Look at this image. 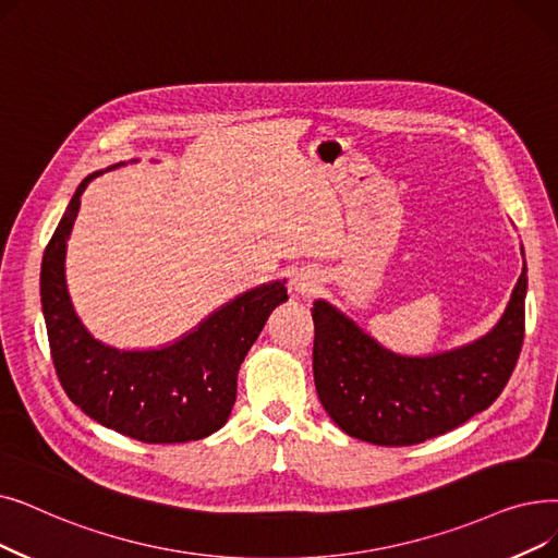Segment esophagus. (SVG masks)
I'll return each instance as SVG.
<instances>
[{
  "mask_svg": "<svg viewBox=\"0 0 558 558\" xmlns=\"http://www.w3.org/2000/svg\"><path fill=\"white\" fill-rule=\"evenodd\" d=\"M317 284H319V280L310 269H301L292 276V289L299 296H310L314 289H317Z\"/></svg>",
  "mask_w": 558,
  "mask_h": 558,
  "instance_id": "34e87169",
  "label": "esophagus"
}]
</instances>
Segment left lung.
<instances>
[{
	"label": "left lung",
	"mask_w": 558,
	"mask_h": 558,
	"mask_svg": "<svg viewBox=\"0 0 558 558\" xmlns=\"http://www.w3.org/2000/svg\"><path fill=\"white\" fill-rule=\"evenodd\" d=\"M524 299L526 264L493 330L433 355L385 349L344 312L317 299L312 369L322 405L351 438L380 447L420 445L465 424L493 405L515 369Z\"/></svg>",
	"instance_id": "1"
}]
</instances>
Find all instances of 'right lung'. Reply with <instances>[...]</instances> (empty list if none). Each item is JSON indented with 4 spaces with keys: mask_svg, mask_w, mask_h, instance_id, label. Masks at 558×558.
<instances>
[{
    "mask_svg": "<svg viewBox=\"0 0 558 558\" xmlns=\"http://www.w3.org/2000/svg\"><path fill=\"white\" fill-rule=\"evenodd\" d=\"M102 173L95 171L82 180L40 264V303L57 376L70 401L90 420L128 438L148 445L203 440L228 422L241 362L269 314L289 299L287 280L264 282L239 294L173 344L120 351L100 342L70 301L65 248L82 193Z\"/></svg>",
    "mask_w": 558,
    "mask_h": 558,
    "instance_id": "add662e5",
    "label": "right lung"
}]
</instances>
